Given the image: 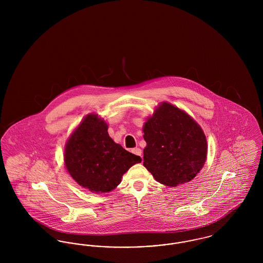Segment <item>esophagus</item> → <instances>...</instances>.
<instances>
[{
	"instance_id": "34e87169",
	"label": "esophagus",
	"mask_w": 263,
	"mask_h": 263,
	"mask_svg": "<svg viewBox=\"0 0 263 263\" xmlns=\"http://www.w3.org/2000/svg\"><path fill=\"white\" fill-rule=\"evenodd\" d=\"M131 152L134 154V155H136L138 157H140V158H142V151L140 148H134V149H132Z\"/></svg>"
}]
</instances>
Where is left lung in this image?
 <instances>
[{"instance_id":"1","label":"left lung","mask_w":263,"mask_h":263,"mask_svg":"<svg viewBox=\"0 0 263 263\" xmlns=\"http://www.w3.org/2000/svg\"><path fill=\"white\" fill-rule=\"evenodd\" d=\"M144 139V166L164 185L190 181L206 161L207 141L200 126L171 103H162L148 119Z\"/></svg>"}]
</instances>
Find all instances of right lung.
<instances>
[{"label":"right lung","mask_w":263,"mask_h":263,"mask_svg":"<svg viewBox=\"0 0 263 263\" xmlns=\"http://www.w3.org/2000/svg\"><path fill=\"white\" fill-rule=\"evenodd\" d=\"M142 159L114 143L107 124L97 114H88L68 140L65 164L71 176L92 192H108L122 175Z\"/></svg>","instance_id":"add662e5"}]
</instances>
